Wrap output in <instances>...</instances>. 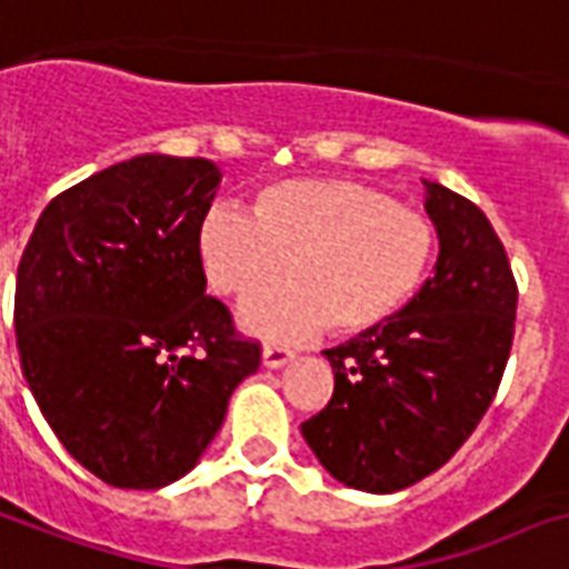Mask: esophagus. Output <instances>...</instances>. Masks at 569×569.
<instances>
[{
    "label": "esophagus",
    "instance_id": "obj_1",
    "mask_svg": "<svg viewBox=\"0 0 569 569\" xmlns=\"http://www.w3.org/2000/svg\"><path fill=\"white\" fill-rule=\"evenodd\" d=\"M263 368H281V365H288L293 359V350H284V347H276V345H267L263 347Z\"/></svg>",
    "mask_w": 569,
    "mask_h": 569
}]
</instances>
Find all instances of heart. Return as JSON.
I'll use <instances>...</instances> for the list:
<instances>
[{
	"label": "heart",
	"instance_id": "1",
	"mask_svg": "<svg viewBox=\"0 0 569 569\" xmlns=\"http://www.w3.org/2000/svg\"><path fill=\"white\" fill-rule=\"evenodd\" d=\"M207 288L240 299L281 276L240 311L270 341L359 335L389 323L416 299L436 258V228L389 192L345 178L263 187L249 216L213 207L196 231Z\"/></svg>",
	"mask_w": 569,
	"mask_h": 569
}]
</instances>
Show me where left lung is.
<instances>
[{
	"label": "left lung",
	"instance_id": "8db88e82",
	"mask_svg": "<svg viewBox=\"0 0 569 569\" xmlns=\"http://www.w3.org/2000/svg\"><path fill=\"white\" fill-rule=\"evenodd\" d=\"M433 279L395 320L323 350L335 391L302 436L326 472L398 492L442 469L490 409L513 345L517 281L490 219L425 180Z\"/></svg>",
	"mask_w": 569,
	"mask_h": 569
}]
</instances>
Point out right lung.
<instances>
[{
  "label": "right lung",
  "instance_id": "add662e5",
  "mask_svg": "<svg viewBox=\"0 0 569 569\" xmlns=\"http://www.w3.org/2000/svg\"><path fill=\"white\" fill-rule=\"evenodd\" d=\"M219 180L201 157L116 162L52 198L17 267L26 382L70 457L121 490L196 469L261 365L196 258Z\"/></svg>",
  "mask_w": 569,
  "mask_h": 569
}]
</instances>
